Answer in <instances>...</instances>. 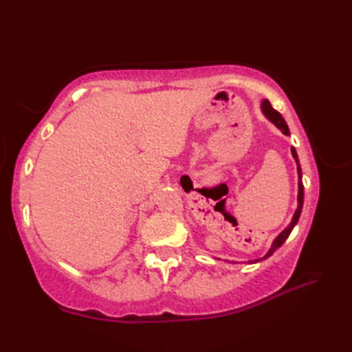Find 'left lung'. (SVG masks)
I'll use <instances>...</instances> for the list:
<instances>
[{
    "mask_svg": "<svg viewBox=\"0 0 352 352\" xmlns=\"http://www.w3.org/2000/svg\"><path fill=\"white\" fill-rule=\"evenodd\" d=\"M261 110H263V113H265V116L269 119V121L274 122L276 126H278V129H280L284 134H289V129H287L286 121H284L283 116L278 113V111H276L275 109H272L271 102H269L267 100H263V102H261ZM292 155H294V159H295V162H296V164H298V177H300V182H298V186H300V190H298V208H296V212H295V214H294V218H292V222L289 223V227H287L286 230H284V231H281L280 236L275 239L272 246H271V250L267 251L266 256L261 257V258L254 260V261H251V263H256V261H260V260H263V258L271 257L272 254H274L276 250H278L280 246L284 243V241H286V239L289 237V234L292 233V230H294V227L296 226L298 219H300V216H301L302 204H304V186H302V182H301L302 172H301V168H300V162H298V154H296V151H295V148H292Z\"/></svg>",
    "mask_w": 352,
    "mask_h": 352,
    "instance_id": "obj_1",
    "label": "left lung"
}]
</instances>
